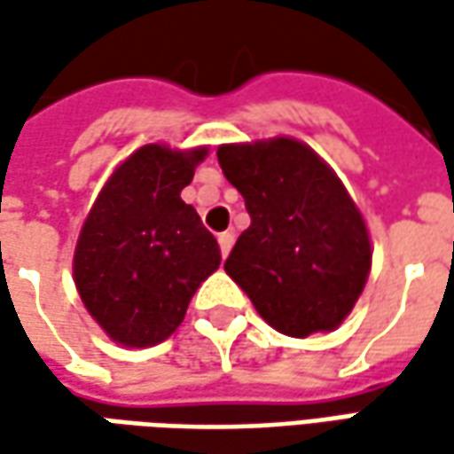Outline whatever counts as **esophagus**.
<instances>
[{"label":"esophagus","instance_id":"1","mask_svg":"<svg viewBox=\"0 0 454 454\" xmlns=\"http://www.w3.org/2000/svg\"><path fill=\"white\" fill-rule=\"evenodd\" d=\"M217 239H219V250H222V254H230L232 245H235V235H232V232H222Z\"/></svg>","mask_w":454,"mask_h":454}]
</instances>
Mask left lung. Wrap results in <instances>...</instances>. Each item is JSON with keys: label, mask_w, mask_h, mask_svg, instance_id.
Here are the masks:
<instances>
[{"label": "left lung", "mask_w": 454, "mask_h": 454, "mask_svg": "<svg viewBox=\"0 0 454 454\" xmlns=\"http://www.w3.org/2000/svg\"><path fill=\"white\" fill-rule=\"evenodd\" d=\"M250 227L224 262L275 331L305 339L351 313L372 270V242L346 186L295 138L219 146Z\"/></svg>", "instance_id": "8db88e82"}]
</instances>
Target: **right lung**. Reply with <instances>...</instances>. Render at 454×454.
Segmentation results:
<instances>
[{
  "label": "right lung",
  "instance_id": "obj_1",
  "mask_svg": "<svg viewBox=\"0 0 454 454\" xmlns=\"http://www.w3.org/2000/svg\"><path fill=\"white\" fill-rule=\"evenodd\" d=\"M207 149L149 144L131 153L100 189L73 257L80 298L121 346L168 339L192 295L219 268V245L182 189Z\"/></svg>",
  "mask_w": 454,
  "mask_h": 454
}]
</instances>
